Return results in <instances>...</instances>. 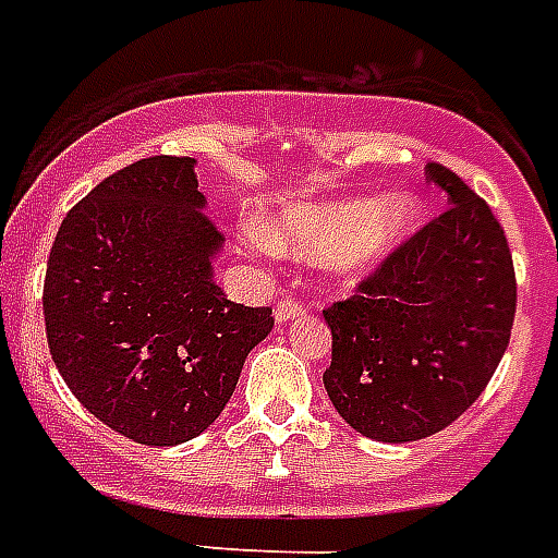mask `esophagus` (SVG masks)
I'll return each instance as SVG.
<instances>
[{
    "instance_id": "obj_1",
    "label": "esophagus",
    "mask_w": 558,
    "mask_h": 558,
    "mask_svg": "<svg viewBox=\"0 0 558 558\" xmlns=\"http://www.w3.org/2000/svg\"><path fill=\"white\" fill-rule=\"evenodd\" d=\"M310 313L306 310L304 301H298V298H280L278 306H275V318L278 324H287V322H295V318H304Z\"/></svg>"
}]
</instances>
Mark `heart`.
Masks as SVG:
<instances>
[{
    "label": "heart",
    "mask_w": 558,
    "mask_h": 558,
    "mask_svg": "<svg viewBox=\"0 0 558 558\" xmlns=\"http://www.w3.org/2000/svg\"><path fill=\"white\" fill-rule=\"evenodd\" d=\"M420 222V202L408 193L390 199L348 196L330 202H283L257 222V234L271 248L292 254H324L336 275L353 278L373 269Z\"/></svg>",
    "instance_id": "b5f03b06"
}]
</instances>
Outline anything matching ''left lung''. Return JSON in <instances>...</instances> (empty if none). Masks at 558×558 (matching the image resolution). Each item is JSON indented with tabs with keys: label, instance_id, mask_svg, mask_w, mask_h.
Returning <instances> with one entry per match:
<instances>
[{
	"label": "left lung",
	"instance_id": "1",
	"mask_svg": "<svg viewBox=\"0 0 558 558\" xmlns=\"http://www.w3.org/2000/svg\"><path fill=\"white\" fill-rule=\"evenodd\" d=\"M425 177L449 208L324 310V388L344 423L381 442L454 423L493 379L515 318V269L493 208L437 161Z\"/></svg>",
	"mask_w": 558,
	"mask_h": 558
}]
</instances>
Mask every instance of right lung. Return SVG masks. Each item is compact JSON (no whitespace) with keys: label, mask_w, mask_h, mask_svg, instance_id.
<instances>
[{"label":"right lung","mask_w":558,"mask_h":558,"mask_svg":"<svg viewBox=\"0 0 558 558\" xmlns=\"http://www.w3.org/2000/svg\"><path fill=\"white\" fill-rule=\"evenodd\" d=\"M187 156L107 177L57 231L43 313L48 350L77 402L142 446H177L231 399L269 306L228 301L210 260L222 234Z\"/></svg>","instance_id":"right-lung-1"}]
</instances>
